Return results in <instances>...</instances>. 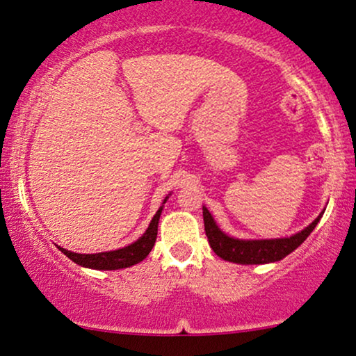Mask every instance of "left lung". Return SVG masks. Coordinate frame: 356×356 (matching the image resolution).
Listing matches in <instances>:
<instances>
[{"label": "left lung", "mask_w": 356, "mask_h": 356, "mask_svg": "<svg viewBox=\"0 0 356 356\" xmlns=\"http://www.w3.org/2000/svg\"><path fill=\"white\" fill-rule=\"evenodd\" d=\"M321 215L301 230L299 234L289 238H274V241H238L225 235L218 229L217 223L210 211L203 207V222H205V234L209 238L210 247L213 252L222 257L223 261L235 262V264H267V262H275L284 259L287 254L298 249L302 242L306 241L307 235L314 230Z\"/></svg>", "instance_id": "1"}]
</instances>
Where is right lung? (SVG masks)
<instances>
[{"label": "right lung", "mask_w": 356, "mask_h": 356, "mask_svg": "<svg viewBox=\"0 0 356 356\" xmlns=\"http://www.w3.org/2000/svg\"><path fill=\"white\" fill-rule=\"evenodd\" d=\"M166 202V200H165ZM161 210L159 209L156 211V215L151 220L149 227L145 232L141 238H138L134 243L124 247V249L119 250H111V252H99V254H75L70 252V250L62 249L63 254L74 261L75 264L83 266V267H90V269H99V270H114V269H124V267H131L138 262H141L143 259L147 257V254L151 252L153 249L154 242H156V235H158V222H159V215H161Z\"/></svg>", "instance_id": "obj_1"}]
</instances>
